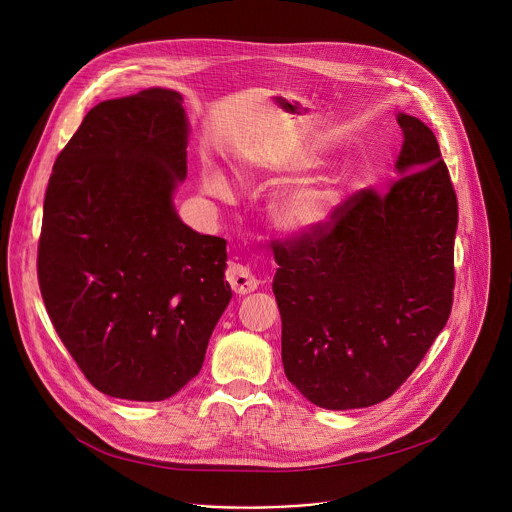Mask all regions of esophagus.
<instances>
[{"instance_id":"34e87169","label":"esophagus","mask_w":512,"mask_h":512,"mask_svg":"<svg viewBox=\"0 0 512 512\" xmlns=\"http://www.w3.org/2000/svg\"><path fill=\"white\" fill-rule=\"evenodd\" d=\"M227 281L231 283L233 291L239 296H245V294H251V291L257 289L259 285V279L255 277V273L243 265V263H229L227 267Z\"/></svg>"}]
</instances>
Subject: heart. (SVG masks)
<instances>
[{
  "label": "heart",
  "instance_id": "1",
  "mask_svg": "<svg viewBox=\"0 0 512 512\" xmlns=\"http://www.w3.org/2000/svg\"><path fill=\"white\" fill-rule=\"evenodd\" d=\"M316 162L312 154H300L289 160L291 170H302ZM202 188L214 198H229L231 186L225 174L216 168L202 172ZM344 196V178L340 174H324L308 182L289 186L273 202L275 223L289 233H308L326 227Z\"/></svg>",
  "mask_w": 512,
  "mask_h": 512
}]
</instances>
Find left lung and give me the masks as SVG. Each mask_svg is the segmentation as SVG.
<instances>
[{"instance_id": "left-lung-1", "label": "left lung", "mask_w": 512, "mask_h": 512, "mask_svg": "<svg viewBox=\"0 0 512 512\" xmlns=\"http://www.w3.org/2000/svg\"><path fill=\"white\" fill-rule=\"evenodd\" d=\"M401 178L362 188L316 231L273 241L285 377L324 409L389 399L454 304L458 198L440 143L399 113Z\"/></svg>"}]
</instances>
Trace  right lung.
I'll use <instances>...</instances> for the list:
<instances>
[{
	"label": "right lung",
	"mask_w": 512,
	"mask_h": 512,
	"mask_svg": "<svg viewBox=\"0 0 512 512\" xmlns=\"http://www.w3.org/2000/svg\"><path fill=\"white\" fill-rule=\"evenodd\" d=\"M188 123L176 91L93 107L58 154L38 283L62 344L105 395L164 401L194 379L231 302L227 241L186 227Z\"/></svg>",
	"instance_id": "right-lung-1"
}]
</instances>
